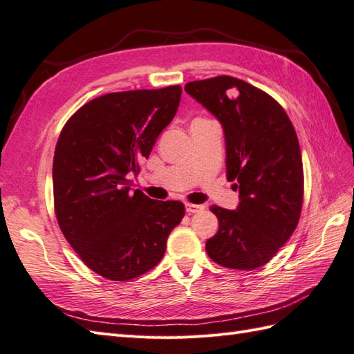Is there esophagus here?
Masks as SVG:
<instances>
[{
  "mask_svg": "<svg viewBox=\"0 0 354 354\" xmlns=\"http://www.w3.org/2000/svg\"><path fill=\"white\" fill-rule=\"evenodd\" d=\"M205 209L203 205H194V203H185V211L188 214H197Z\"/></svg>",
  "mask_w": 354,
  "mask_h": 354,
  "instance_id": "obj_1",
  "label": "esophagus"
}]
</instances>
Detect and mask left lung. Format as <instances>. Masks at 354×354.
<instances>
[{"mask_svg":"<svg viewBox=\"0 0 354 354\" xmlns=\"http://www.w3.org/2000/svg\"><path fill=\"white\" fill-rule=\"evenodd\" d=\"M185 91L215 115L225 138L227 179L236 180V211L211 206L220 227L206 252L220 266L266 265L292 236L304 202L302 156L286 111L265 91L232 76L194 80Z\"/></svg>","mask_w":354,"mask_h":354,"instance_id":"1","label":"left lung"}]
</instances>
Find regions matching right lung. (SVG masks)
<instances>
[{
  "instance_id": "right-lung-1",
  "label": "right lung",
  "mask_w": 354,
  "mask_h": 354,
  "mask_svg": "<svg viewBox=\"0 0 354 354\" xmlns=\"http://www.w3.org/2000/svg\"><path fill=\"white\" fill-rule=\"evenodd\" d=\"M180 94L179 85L104 94L61 130L52 170L55 215L77 256L103 278L129 281L157 266L185 214L178 201L131 193L127 178L140 171Z\"/></svg>"
}]
</instances>
